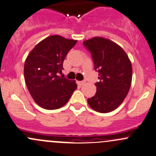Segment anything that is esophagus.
<instances>
[{"mask_svg": "<svg viewBox=\"0 0 156 156\" xmlns=\"http://www.w3.org/2000/svg\"><path fill=\"white\" fill-rule=\"evenodd\" d=\"M77 84L80 86H83V84H85V81H77Z\"/></svg>", "mask_w": 156, "mask_h": 156, "instance_id": "esophagus-1", "label": "esophagus"}]
</instances>
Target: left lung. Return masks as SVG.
Masks as SVG:
<instances>
[{
	"label": "left lung",
	"mask_w": 156,
	"mask_h": 156,
	"mask_svg": "<svg viewBox=\"0 0 156 156\" xmlns=\"http://www.w3.org/2000/svg\"><path fill=\"white\" fill-rule=\"evenodd\" d=\"M91 52L94 69L98 72L96 93L88 104L100 113L111 112L119 107L128 94L132 82V64L126 52L114 41L94 37L83 41Z\"/></svg>",
	"instance_id": "left-lung-1"
}]
</instances>
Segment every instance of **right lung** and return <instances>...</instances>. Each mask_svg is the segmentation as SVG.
<instances>
[{"label":"right lung","mask_w":156,"mask_h":156,"mask_svg":"<svg viewBox=\"0 0 156 156\" xmlns=\"http://www.w3.org/2000/svg\"><path fill=\"white\" fill-rule=\"evenodd\" d=\"M76 40L61 35L47 37L35 46L26 58L24 78L35 102L48 110L64 106L77 88L75 80L60 77L63 62Z\"/></svg>","instance_id":"right-lung-1"}]
</instances>
